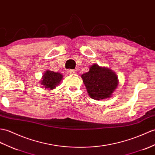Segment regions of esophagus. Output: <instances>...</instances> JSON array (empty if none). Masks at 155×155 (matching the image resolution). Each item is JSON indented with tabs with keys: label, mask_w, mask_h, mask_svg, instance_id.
<instances>
[{
	"label": "esophagus",
	"mask_w": 155,
	"mask_h": 155,
	"mask_svg": "<svg viewBox=\"0 0 155 155\" xmlns=\"http://www.w3.org/2000/svg\"><path fill=\"white\" fill-rule=\"evenodd\" d=\"M67 73L69 74H73L74 73V71L72 70V69H69V70H67Z\"/></svg>",
	"instance_id": "obj_1"
}]
</instances>
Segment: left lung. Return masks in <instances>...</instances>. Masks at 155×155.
I'll list each match as a JSON object with an SVG mask.
<instances>
[{"label":"left lung","mask_w":155,"mask_h":155,"mask_svg":"<svg viewBox=\"0 0 155 155\" xmlns=\"http://www.w3.org/2000/svg\"><path fill=\"white\" fill-rule=\"evenodd\" d=\"M81 77L88 95L96 100L110 98L119 83L114 71L96 64H92L89 71L82 74Z\"/></svg>","instance_id":"8db88e82"}]
</instances>
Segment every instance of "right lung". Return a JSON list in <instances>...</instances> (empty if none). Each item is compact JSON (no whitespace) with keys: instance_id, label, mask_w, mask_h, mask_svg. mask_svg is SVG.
Segmentation results:
<instances>
[{"instance_id":"1","label":"right lung","mask_w":155,"mask_h":155,"mask_svg":"<svg viewBox=\"0 0 155 155\" xmlns=\"http://www.w3.org/2000/svg\"><path fill=\"white\" fill-rule=\"evenodd\" d=\"M63 78V75L59 73H55L51 71H46L43 74L41 84L44 88L54 89L58 85Z\"/></svg>"}]
</instances>
